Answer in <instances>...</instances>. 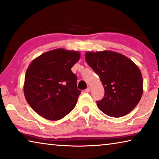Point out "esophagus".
<instances>
[{"label": "esophagus", "mask_w": 159, "mask_h": 159, "mask_svg": "<svg viewBox=\"0 0 159 159\" xmlns=\"http://www.w3.org/2000/svg\"><path fill=\"white\" fill-rule=\"evenodd\" d=\"M90 89H90V87H87V88L84 90V91H85V93H89V92H90Z\"/></svg>", "instance_id": "34e87169"}]
</instances>
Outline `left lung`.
<instances>
[{"mask_svg": "<svg viewBox=\"0 0 159 159\" xmlns=\"http://www.w3.org/2000/svg\"><path fill=\"white\" fill-rule=\"evenodd\" d=\"M85 59L105 89V97L97 102L99 109L112 118L123 117L132 111L143 92L139 66L125 55L109 50L87 52Z\"/></svg>", "mask_w": 159, "mask_h": 159, "instance_id": "obj_1", "label": "left lung"}]
</instances>
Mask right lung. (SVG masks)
Listing matches in <instances>:
<instances>
[{"instance_id": "1", "label": "right lung", "mask_w": 159, "mask_h": 159, "mask_svg": "<svg viewBox=\"0 0 159 159\" xmlns=\"http://www.w3.org/2000/svg\"><path fill=\"white\" fill-rule=\"evenodd\" d=\"M80 53L59 48L36 57L27 69L25 98L36 113L49 120H59L74 109L81 91L71 68Z\"/></svg>"}]
</instances>
